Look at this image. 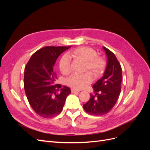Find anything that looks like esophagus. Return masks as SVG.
<instances>
[{
    "label": "esophagus",
    "instance_id": "obj_1",
    "mask_svg": "<svg viewBox=\"0 0 150 150\" xmlns=\"http://www.w3.org/2000/svg\"><path fill=\"white\" fill-rule=\"evenodd\" d=\"M71 92H72V93H74L79 92V91H77V90L74 89H71Z\"/></svg>",
    "mask_w": 150,
    "mask_h": 150
}]
</instances>
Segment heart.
<instances>
[{"mask_svg": "<svg viewBox=\"0 0 150 150\" xmlns=\"http://www.w3.org/2000/svg\"><path fill=\"white\" fill-rule=\"evenodd\" d=\"M71 57L85 62L83 71L85 73L74 74L66 79V84L72 89H82L91 83L93 75L98 77L103 69V62L101 57L97 56L95 50L91 47L82 46L72 50L69 52ZM59 68L64 75L69 74L71 72V61L67 54H64L59 61Z\"/></svg>", "mask_w": 150, "mask_h": 150, "instance_id": "obj_1", "label": "heart"}]
</instances>
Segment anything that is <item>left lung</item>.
<instances>
[{"mask_svg": "<svg viewBox=\"0 0 150 150\" xmlns=\"http://www.w3.org/2000/svg\"><path fill=\"white\" fill-rule=\"evenodd\" d=\"M107 58V66L104 76L95 83L94 94L83 104L85 111L89 115L101 116L110 112L114 107L121 93L122 69L115 54L103 47Z\"/></svg>", "mask_w": 150, "mask_h": 150, "instance_id": "left-lung-1", "label": "left lung"}]
</instances>
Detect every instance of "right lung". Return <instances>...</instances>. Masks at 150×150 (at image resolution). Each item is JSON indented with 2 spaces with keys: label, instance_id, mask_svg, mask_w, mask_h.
<instances>
[{
  "label": "right lung",
  "instance_id": "1",
  "mask_svg": "<svg viewBox=\"0 0 150 150\" xmlns=\"http://www.w3.org/2000/svg\"><path fill=\"white\" fill-rule=\"evenodd\" d=\"M70 47H44L32 55L25 66L24 84L27 98L33 110L45 118L60 114L71 93L67 86L61 88V84L54 85L57 76L53 70L57 57Z\"/></svg>",
  "mask_w": 150,
  "mask_h": 150
}]
</instances>
